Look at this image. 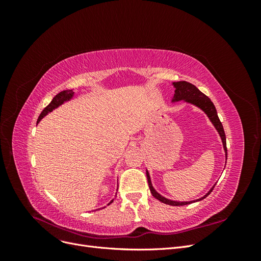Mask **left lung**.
Here are the masks:
<instances>
[{"label": "left lung", "instance_id": "1", "mask_svg": "<svg viewBox=\"0 0 261 261\" xmlns=\"http://www.w3.org/2000/svg\"><path fill=\"white\" fill-rule=\"evenodd\" d=\"M173 86H174L175 90H174V96H173L172 102H177V101L183 100V101L187 102V103H191V105L196 106L197 108H199L200 110H202L204 113L207 114L210 122L213 124V126H215L216 129L218 130L219 135L221 137V140H222L223 148H224V151H225V159H227L225 133H224V129H223L222 123H221L220 120H219L216 107H215V105L212 103V101L206 96V94L202 93L198 88H197L196 86H194L191 83H187V82H184V81L174 82V83H173ZM146 174H147V178H148V185H149V188H150V192H151L152 196L159 201H161L165 204H170V206H185V204H189L192 202L200 201V200L206 198V197L212 192V189L215 188V186H216V184L213 185L210 191L199 199L192 200V201H175V200H171V199L165 198V197H163L162 195L158 193L152 186L151 178H150L148 171H146Z\"/></svg>", "mask_w": 261, "mask_h": 261}]
</instances>
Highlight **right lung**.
Returning a JSON list of instances; mask_svg holds the SVG:
<instances>
[{
  "mask_svg": "<svg viewBox=\"0 0 261 261\" xmlns=\"http://www.w3.org/2000/svg\"><path fill=\"white\" fill-rule=\"evenodd\" d=\"M73 97H74V91H73V90H64V91H61L60 93H58L57 96H55V97L52 99V101L50 102L49 106H46V107L43 109V111L41 112V114L39 115V117H38L37 123L40 122L46 114L52 112L54 109L59 108L60 106H62L63 103H64V102L69 101ZM112 202H113V199H112L111 201H110L108 204L112 203Z\"/></svg>",
  "mask_w": 261,
  "mask_h": 261,
  "instance_id": "obj_1",
  "label": "right lung"
}]
</instances>
